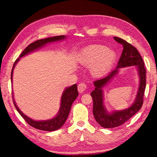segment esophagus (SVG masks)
<instances>
[{
    "mask_svg": "<svg viewBox=\"0 0 157 157\" xmlns=\"http://www.w3.org/2000/svg\"><path fill=\"white\" fill-rule=\"evenodd\" d=\"M86 88H87V86H86L85 83H80V84L78 86V90L79 92L80 93L84 92L86 90Z\"/></svg>",
    "mask_w": 157,
    "mask_h": 157,
    "instance_id": "1",
    "label": "esophagus"
}]
</instances>
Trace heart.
I'll list each match as a JSON object with an SVG mask.
<instances>
[{
    "mask_svg": "<svg viewBox=\"0 0 157 157\" xmlns=\"http://www.w3.org/2000/svg\"><path fill=\"white\" fill-rule=\"evenodd\" d=\"M116 58V53L102 45H92L84 48L81 53L80 61L86 65H92L95 75H102L111 67Z\"/></svg>",
    "mask_w": 157,
    "mask_h": 157,
    "instance_id": "b5f03b06",
    "label": "heart"
}]
</instances>
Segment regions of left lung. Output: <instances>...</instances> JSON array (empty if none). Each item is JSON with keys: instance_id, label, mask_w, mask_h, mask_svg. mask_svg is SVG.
I'll return each instance as SVG.
<instances>
[{"instance_id": "1", "label": "left lung", "mask_w": 157, "mask_h": 157, "mask_svg": "<svg viewBox=\"0 0 157 157\" xmlns=\"http://www.w3.org/2000/svg\"><path fill=\"white\" fill-rule=\"evenodd\" d=\"M114 39L116 42L121 44L123 47L117 66L105 78L94 81L95 89L91 92L93 99V114L96 121L104 128H113L121 125L138 112L143 105L146 89V69L140 54L134 46L124 40L118 37H114ZM130 66H136L140 77L139 88L135 102L128 109L109 113L103 105L102 88L117 74L120 68Z\"/></svg>"}]
</instances>
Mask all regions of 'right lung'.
<instances>
[{
    "label": "right lung",
    "mask_w": 157,
    "mask_h": 157,
    "mask_svg": "<svg viewBox=\"0 0 157 157\" xmlns=\"http://www.w3.org/2000/svg\"><path fill=\"white\" fill-rule=\"evenodd\" d=\"M66 38L65 36H54V37H50L45 39H42V40H36L34 42L31 43L30 44L28 45L27 47L25 48L24 51H23L21 54L20 55L19 57L16 60L15 62L13 64V67L11 71V82L13 79V69L15 65L17 64L19 59L21 57H23V56L29 54L33 51H35L36 50L39 49L40 48L42 47L44 45H46L48 43H51L53 42H56L59 40H64ZM78 96V88H77V84H75L71 86H69L68 88H66L65 91L63 92L62 96H61V106H60V109L59 111V113L54 118L46 120V121H35V120H33L32 119L28 117V116L23 114V113L20 111V109L17 107V106L16 105V103L13 100V103H14V105L17 109V111L19 112V113L22 117L25 119V121L27 122L29 125H31L33 128L36 129L43 130V131H48V132H52L55 131V130L61 128V127L63 125V124L65 123L68 117V115L69 114L70 109H71V105L73 104V101H75L76 98Z\"/></svg>",
    "instance_id": "right-lung-1"
}]
</instances>
